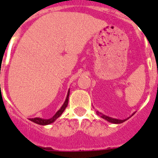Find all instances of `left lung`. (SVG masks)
<instances>
[{
  "mask_svg": "<svg viewBox=\"0 0 158 158\" xmlns=\"http://www.w3.org/2000/svg\"><path fill=\"white\" fill-rule=\"evenodd\" d=\"M97 114L98 115H100L102 118H103V119H105L106 120H107L108 122H110V123H113V124H121V123L125 122V120H127L130 117H128L126 118V119H125V120H119V119H115V118H112V117H110V116H107V115H104V114H102L101 112H99L98 110H97L96 111ZM135 113H133L132 115H131V116H132L133 115H134Z\"/></svg>",
  "mask_w": 158,
  "mask_h": 158,
  "instance_id": "left-lung-1",
  "label": "left lung"
}]
</instances>
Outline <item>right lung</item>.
<instances>
[{"label": "right lung", "instance_id": "1", "mask_svg": "<svg viewBox=\"0 0 158 158\" xmlns=\"http://www.w3.org/2000/svg\"><path fill=\"white\" fill-rule=\"evenodd\" d=\"M69 90L68 91V94H67V96H66V99H65L64 104L62 105L61 107L57 110L56 113V114H55L52 118H50V119H42V118H39V117H35V118H31V119H29V120H30L31 121H33V122L36 123V124H38V125H50V124L53 123L55 120H56L57 118L60 117V116L61 115L62 113L64 112V110H65V108H66L67 105H68V102H69Z\"/></svg>", "mask_w": 158, "mask_h": 158}]
</instances>
